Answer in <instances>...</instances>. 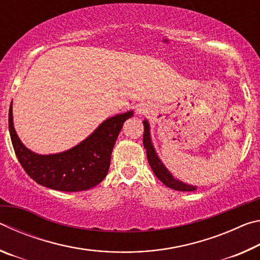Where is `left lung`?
Returning <instances> with one entry per match:
<instances>
[{"mask_svg": "<svg viewBox=\"0 0 260 260\" xmlns=\"http://www.w3.org/2000/svg\"><path fill=\"white\" fill-rule=\"evenodd\" d=\"M144 125V133H143V144L144 148L147 149V157H148V161L149 165L153 171L156 177L160 180V181L165 184V186L170 187L174 189V190H180V191H192L195 190L196 187L192 186H188L186 183H182L175 180L171 173L165 169V166L161 164V161L159 160V158L157 157L155 150L151 146V141H150V136H149V124L148 121L144 120L143 121Z\"/></svg>", "mask_w": 260, "mask_h": 260, "instance_id": "8db88e82", "label": "left lung"}]
</instances>
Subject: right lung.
Returning a JSON list of instances; mask_svg holds the SVG:
<instances>
[{"mask_svg":"<svg viewBox=\"0 0 260 260\" xmlns=\"http://www.w3.org/2000/svg\"><path fill=\"white\" fill-rule=\"evenodd\" d=\"M132 116L129 111L110 118L77 147L49 156L37 155L20 142L12 122L11 105L9 131L20 165L35 182L55 190L81 191L95 187L105 178L114 143L124 122Z\"/></svg>","mask_w":260,"mask_h":260,"instance_id":"obj_1","label":"right lung"}]
</instances>
